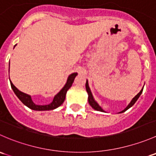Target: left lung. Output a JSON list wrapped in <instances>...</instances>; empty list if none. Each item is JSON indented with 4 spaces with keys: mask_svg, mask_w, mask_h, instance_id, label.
Wrapping results in <instances>:
<instances>
[{
    "mask_svg": "<svg viewBox=\"0 0 156 156\" xmlns=\"http://www.w3.org/2000/svg\"><path fill=\"white\" fill-rule=\"evenodd\" d=\"M86 90H87V94H88V102H89V104L90 105V106H92V108H94V109H95V110H97V111H100V112H104V111H103V108H102L101 107H100V106H99L98 103H97V102H96L95 100H94V97H93L92 94H91L89 86H88V82H87V81H86ZM143 90H144V88H143V89L141 90L139 94H137V95H136V96H135L134 97H133V100H131V102H130V103H129L128 106H127V107L125 108V109L122 110V112H120V113L124 112H125V111H126V110L128 109L129 108L131 107V106H133V105L135 103H136V100H137V99L139 98L140 96V95H141V94H142Z\"/></svg>",
    "mask_w": 156,
    "mask_h": 156,
    "instance_id": "8db88e82",
    "label": "left lung"
}]
</instances>
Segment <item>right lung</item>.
I'll list each match as a JSON object with an SVG mask.
<instances>
[{"instance_id":"1","label":"right lung","mask_w":156,"mask_h":156,"mask_svg":"<svg viewBox=\"0 0 156 156\" xmlns=\"http://www.w3.org/2000/svg\"><path fill=\"white\" fill-rule=\"evenodd\" d=\"M16 46V45H15ZM78 75L77 73H73L72 75H70L69 76L68 80H67V82L66 84V85L64 86L63 88L56 94V96L53 98V101L51 103L48 105H44V106H41V105H37L32 101L31 97L28 94H24V93L21 92V91L19 90L15 86L12 84V83L10 81V84L11 87H12V90L14 91L16 95L17 96L19 99L22 101V103L24 105H26V106L31 108L33 110H37V111H44V110H52L54 109V108L59 107L60 105L62 104V103L64 102L66 98V94L67 90L71 87V86L72 85V83H73L74 79L76 77V75Z\"/></svg>"}]
</instances>
